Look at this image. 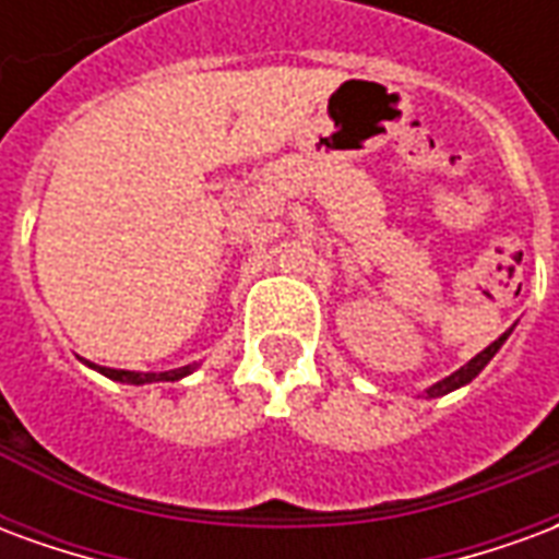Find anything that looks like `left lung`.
Wrapping results in <instances>:
<instances>
[{"label": "left lung", "mask_w": 559, "mask_h": 559, "mask_svg": "<svg viewBox=\"0 0 559 559\" xmlns=\"http://www.w3.org/2000/svg\"><path fill=\"white\" fill-rule=\"evenodd\" d=\"M509 332H512V329H509ZM509 332H503V335L493 341V344H488L485 350L476 353V356H473V359H469V362L464 365V368H457L455 374H449V377H443L440 383H433V386L428 389V399H440V395H449V392H455V389L467 386L473 377H479L481 368H485V365H488L493 359V353L503 347V341L509 338Z\"/></svg>", "instance_id": "1"}]
</instances>
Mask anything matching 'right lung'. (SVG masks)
Masks as SVG:
<instances>
[{"mask_svg":"<svg viewBox=\"0 0 559 559\" xmlns=\"http://www.w3.org/2000/svg\"><path fill=\"white\" fill-rule=\"evenodd\" d=\"M92 368H98L104 377H110V380H119V383H131V386H143V383H173V380H182V377H188L191 371L197 368L194 365H185V368H173V371H148V374H143V371H116V368H102V365H92Z\"/></svg>","mask_w":559,"mask_h":559,"instance_id":"right-lung-1","label":"right lung"}]
</instances>
